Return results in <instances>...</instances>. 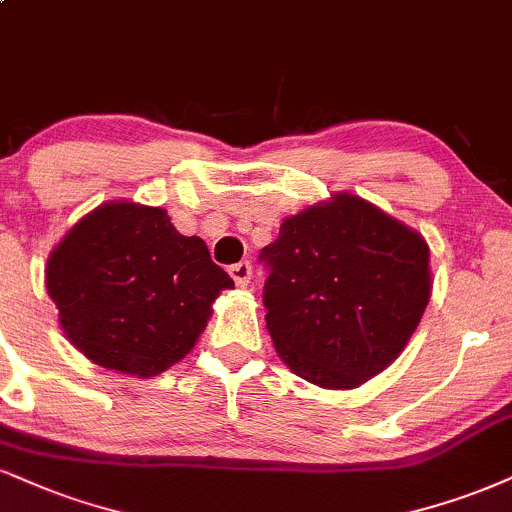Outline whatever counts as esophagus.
<instances>
[{"label": "esophagus", "mask_w": 512, "mask_h": 512, "mask_svg": "<svg viewBox=\"0 0 512 512\" xmlns=\"http://www.w3.org/2000/svg\"><path fill=\"white\" fill-rule=\"evenodd\" d=\"M229 274H231V279L236 281V286L245 288V286H248V283H250V276H252L250 262H238V264H233V267L229 269Z\"/></svg>", "instance_id": "obj_1"}]
</instances>
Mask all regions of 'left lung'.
Masks as SVG:
<instances>
[{"label": "left lung", "instance_id": "1", "mask_svg": "<svg viewBox=\"0 0 512 512\" xmlns=\"http://www.w3.org/2000/svg\"><path fill=\"white\" fill-rule=\"evenodd\" d=\"M260 260L276 353L322 389H357L384 372L432 295L420 233L350 193L283 219Z\"/></svg>", "mask_w": 512, "mask_h": 512}]
</instances>
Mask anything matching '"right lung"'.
<instances>
[{
    "label": "right lung",
    "instance_id": "add662e5",
    "mask_svg": "<svg viewBox=\"0 0 512 512\" xmlns=\"http://www.w3.org/2000/svg\"><path fill=\"white\" fill-rule=\"evenodd\" d=\"M49 298L69 341L95 365L155 377L193 350L233 279L205 240L181 236L162 207L107 202L52 250Z\"/></svg>",
    "mask_w": 512,
    "mask_h": 512
}]
</instances>
